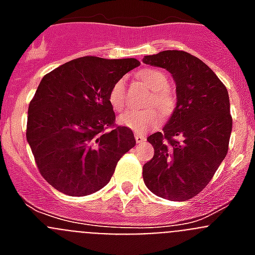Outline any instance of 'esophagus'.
I'll return each instance as SVG.
<instances>
[{
  "instance_id": "obj_1",
  "label": "esophagus",
  "mask_w": 255,
  "mask_h": 255,
  "mask_svg": "<svg viewBox=\"0 0 255 255\" xmlns=\"http://www.w3.org/2000/svg\"><path fill=\"white\" fill-rule=\"evenodd\" d=\"M135 140H136V143H143V141H145V136L141 134H138V132H135Z\"/></svg>"
}]
</instances>
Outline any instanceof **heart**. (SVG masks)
<instances>
[{"label":"heart","instance_id":"b5f03b06","mask_svg":"<svg viewBox=\"0 0 255 255\" xmlns=\"http://www.w3.org/2000/svg\"><path fill=\"white\" fill-rule=\"evenodd\" d=\"M139 79L153 91L150 96V105H155L162 112L171 111L173 106V97L168 91V79L166 74L157 69H144L139 73ZM108 102L114 110L121 111L126 103V80L119 79L114 83L108 93ZM161 123V114L154 108L144 111L126 110L119 116V124L136 132H145Z\"/></svg>","mask_w":255,"mask_h":255}]
</instances>
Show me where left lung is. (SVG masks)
Masks as SVG:
<instances>
[{
	"label": "left lung",
	"instance_id": "left-lung-1",
	"mask_svg": "<svg viewBox=\"0 0 255 255\" xmlns=\"http://www.w3.org/2000/svg\"><path fill=\"white\" fill-rule=\"evenodd\" d=\"M143 62L166 69L176 84V107L163 131L147 140L154 155L143 166L153 194L184 202L203 190L229 149L233 130L227 89L213 71L184 51L144 56Z\"/></svg>",
	"mask_w": 255,
	"mask_h": 255
}]
</instances>
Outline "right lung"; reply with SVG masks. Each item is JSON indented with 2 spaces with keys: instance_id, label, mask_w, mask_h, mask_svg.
I'll return each mask as SVG.
<instances>
[{
  "instance_id": "obj_1",
  "label": "right lung",
  "mask_w": 255,
  "mask_h": 255,
  "mask_svg": "<svg viewBox=\"0 0 255 255\" xmlns=\"http://www.w3.org/2000/svg\"><path fill=\"white\" fill-rule=\"evenodd\" d=\"M140 65L135 58H76L43 76L28 110L26 140L40 175L58 191L82 197L108 184L119 159L135 145L115 125L114 83Z\"/></svg>"
}]
</instances>
